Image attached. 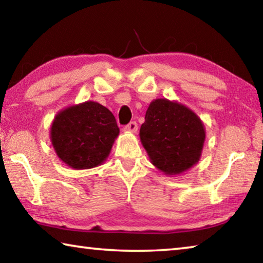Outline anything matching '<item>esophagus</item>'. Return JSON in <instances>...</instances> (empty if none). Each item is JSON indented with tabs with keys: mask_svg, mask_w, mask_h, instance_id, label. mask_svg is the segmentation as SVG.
<instances>
[{
	"mask_svg": "<svg viewBox=\"0 0 263 263\" xmlns=\"http://www.w3.org/2000/svg\"><path fill=\"white\" fill-rule=\"evenodd\" d=\"M124 130L125 131H127V132H132V133H135V132H137V130H138V124L136 123V122H131V123H128L127 125L124 127Z\"/></svg>",
	"mask_w": 263,
	"mask_h": 263,
	"instance_id": "obj_1",
	"label": "esophagus"
}]
</instances>
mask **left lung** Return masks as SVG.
Segmentation results:
<instances>
[{
  "label": "left lung",
  "mask_w": 263,
  "mask_h": 263,
  "mask_svg": "<svg viewBox=\"0 0 263 263\" xmlns=\"http://www.w3.org/2000/svg\"><path fill=\"white\" fill-rule=\"evenodd\" d=\"M139 136L151 162L164 174L177 175L198 162L205 128L185 105L158 99L151 102Z\"/></svg>",
  "instance_id": "8db88e82"
}]
</instances>
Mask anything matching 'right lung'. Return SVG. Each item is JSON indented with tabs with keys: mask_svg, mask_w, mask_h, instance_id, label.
I'll return each mask as SVG.
<instances>
[{
	"mask_svg": "<svg viewBox=\"0 0 263 263\" xmlns=\"http://www.w3.org/2000/svg\"><path fill=\"white\" fill-rule=\"evenodd\" d=\"M118 133L112 112L97 102L87 101L58 112L51 126V141L62 162L74 169H89L105 161Z\"/></svg>",
	"mask_w": 263,
	"mask_h": 263,
	"instance_id": "right-lung-1",
	"label": "right lung"
}]
</instances>
